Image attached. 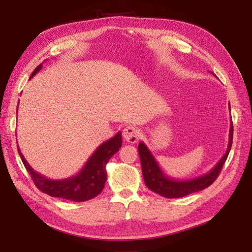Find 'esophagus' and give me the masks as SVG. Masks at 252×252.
<instances>
[{
  "mask_svg": "<svg viewBox=\"0 0 252 252\" xmlns=\"http://www.w3.org/2000/svg\"><path fill=\"white\" fill-rule=\"evenodd\" d=\"M122 135H123V138H125L126 142L134 144L138 141V137H140V132H138V130L135 126H129L123 129Z\"/></svg>",
  "mask_w": 252,
  "mask_h": 252,
  "instance_id": "1",
  "label": "esophagus"
}]
</instances>
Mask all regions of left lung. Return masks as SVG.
Instances as JSON below:
<instances>
[{
  "instance_id": "left-lung-1",
  "label": "left lung",
  "mask_w": 252,
  "mask_h": 252,
  "mask_svg": "<svg viewBox=\"0 0 252 252\" xmlns=\"http://www.w3.org/2000/svg\"><path fill=\"white\" fill-rule=\"evenodd\" d=\"M232 142L233 123H231V126H229L227 149L224 156L220 159V161L208 173L190 180H175L169 178L159 167L158 162L148 147L141 142L138 144V155H140L141 159L144 182L149 189L165 198H180L205 189L206 187L210 186L217 180L219 173L221 172L223 164L226 161L229 151H231Z\"/></svg>"
}]
</instances>
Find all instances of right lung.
Wrapping results in <instances>:
<instances>
[{
  "instance_id": "obj_1",
  "label": "right lung",
  "mask_w": 252,
  "mask_h": 252,
  "mask_svg": "<svg viewBox=\"0 0 252 252\" xmlns=\"http://www.w3.org/2000/svg\"><path fill=\"white\" fill-rule=\"evenodd\" d=\"M41 68L42 63L32 72L30 79L37 71H40ZM121 145V132H118L114 137L100 144L78 174L63 180H51L45 178L44 175L37 173L27 162L24 155L20 152L19 146H17V148L24 165L31 175V179L33 180L35 186L41 191L52 197L82 202L92 199L103 190L105 182L107 180L106 164L108 162V160L119 151Z\"/></svg>"
}]
</instances>
